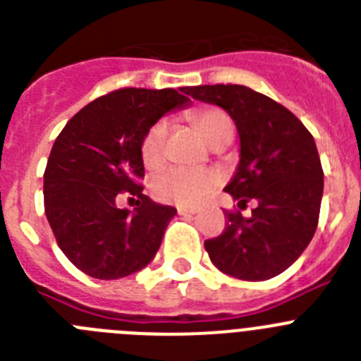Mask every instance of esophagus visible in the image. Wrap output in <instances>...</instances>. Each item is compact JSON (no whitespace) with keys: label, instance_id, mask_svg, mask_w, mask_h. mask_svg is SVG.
Instances as JSON below:
<instances>
[{"label":"esophagus","instance_id":"34e87169","mask_svg":"<svg viewBox=\"0 0 361 361\" xmlns=\"http://www.w3.org/2000/svg\"><path fill=\"white\" fill-rule=\"evenodd\" d=\"M177 213H178V215H195V213H199V209H197V208H184V206H180V208H177Z\"/></svg>","mask_w":361,"mask_h":361}]
</instances>
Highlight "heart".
<instances>
[{"label": "heart", "instance_id": "1", "mask_svg": "<svg viewBox=\"0 0 361 361\" xmlns=\"http://www.w3.org/2000/svg\"><path fill=\"white\" fill-rule=\"evenodd\" d=\"M191 121L195 123L209 146H215L222 141L231 142L235 124L224 110L213 106L199 108L191 114ZM166 133H168L166 121H157L142 137L141 159L142 164L149 170L159 168L164 161ZM216 184H219V175L215 171L204 168L171 166L153 178L152 193L164 202L195 206L215 190Z\"/></svg>", "mask_w": 361, "mask_h": 361}]
</instances>
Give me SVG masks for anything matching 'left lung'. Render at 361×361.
<instances>
[{"label":"left lung","instance_id":"left-lung-1","mask_svg":"<svg viewBox=\"0 0 361 361\" xmlns=\"http://www.w3.org/2000/svg\"><path fill=\"white\" fill-rule=\"evenodd\" d=\"M188 94L229 114L240 137V162L224 191L250 219L228 212L222 235L204 242L212 262L240 280H267L288 269L317 231L324 171L302 121L271 97L242 85H202Z\"/></svg>","mask_w":361,"mask_h":361}]
</instances>
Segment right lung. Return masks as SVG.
I'll use <instances>...</instances> for the list:
<instances>
[{
	"label": "right lung",
	"instance_id": "right-lung-1",
	"mask_svg": "<svg viewBox=\"0 0 361 361\" xmlns=\"http://www.w3.org/2000/svg\"><path fill=\"white\" fill-rule=\"evenodd\" d=\"M173 88H121L95 99L57 135L44 170V213L73 266L99 280L141 271L161 247L177 209L142 193L141 142L164 114L190 104ZM123 190L137 196L133 212L116 208Z\"/></svg>",
	"mask_w": 361,
	"mask_h": 361
}]
</instances>
